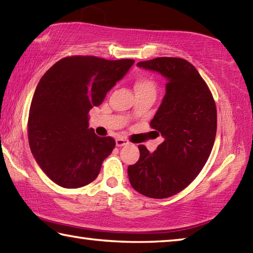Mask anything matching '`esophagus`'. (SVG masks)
<instances>
[{"label": "esophagus", "instance_id": "1", "mask_svg": "<svg viewBox=\"0 0 253 253\" xmlns=\"http://www.w3.org/2000/svg\"><path fill=\"white\" fill-rule=\"evenodd\" d=\"M129 144V140H127L125 138H117L116 139V145L118 147H122V146H125V145Z\"/></svg>", "mask_w": 253, "mask_h": 253}]
</instances>
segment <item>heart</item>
I'll return each instance as SVG.
<instances>
[{
    "label": "heart",
    "mask_w": 253,
    "mask_h": 253,
    "mask_svg": "<svg viewBox=\"0 0 253 253\" xmlns=\"http://www.w3.org/2000/svg\"><path fill=\"white\" fill-rule=\"evenodd\" d=\"M135 91L137 92H144V91H149L156 93L157 89V84L156 81L154 80L151 77L147 76H139L137 77L135 80Z\"/></svg>",
    "instance_id": "b5f03b06"
}]
</instances>
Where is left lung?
Returning a JSON list of instances; mask_svg holds the SVG:
<instances>
[{
	"mask_svg": "<svg viewBox=\"0 0 253 253\" xmlns=\"http://www.w3.org/2000/svg\"><path fill=\"white\" fill-rule=\"evenodd\" d=\"M137 66L168 79L164 99L151 122L164 142L154 153L139 145V160L128 166V177L138 193L166 199L190 185L209 160L216 135V106L187 60L160 57Z\"/></svg>",
	"mask_w": 253,
	"mask_h": 253,
	"instance_id": "1",
	"label": "left lung"
}]
</instances>
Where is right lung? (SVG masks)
Instances as JSON below:
<instances>
[{
  "label": "right lung",
  "mask_w": 253,
  "mask_h": 253,
  "mask_svg": "<svg viewBox=\"0 0 253 253\" xmlns=\"http://www.w3.org/2000/svg\"><path fill=\"white\" fill-rule=\"evenodd\" d=\"M134 62L71 55L42 76L30 106L28 137L37 163L55 184L78 188L97 178L116 142L88 128V114Z\"/></svg>",
  "instance_id": "obj_1"
}]
</instances>
